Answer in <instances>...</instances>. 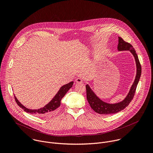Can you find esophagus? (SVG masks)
<instances>
[{
  "instance_id": "1",
  "label": "esophagus",
  "mask_w": 153,
  "mask_h": 153,
  "mask_svg": "<svg viewBox=\"0 0 153 153\" xmlns=\"http://www.w3.org/2000/svg\"><path fill=\"white\" fill-rule=\"evenodd\" d=\"M76 83H82L83 82V80L80 77H77L76 79Z\"/></svg>"
}]
</instances>
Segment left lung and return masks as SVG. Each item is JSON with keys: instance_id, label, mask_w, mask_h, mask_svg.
<instances>
[{"instance_id": "left-lung-1", "label": "left lung", "mask_w": 153, "mask_h": 153, "mask_svg": "<svg viewBox=\"0 0 153 153\" xmlns=\"http://www.w3.org/2000/svg\"><path fill=\"white\" fill-rule=\"evenodd\" d=\"M119 42L117 45V50L119 51H129L133 54L134 57L136 65V75L134 81L133 85L131 86L129 91L127 94L125 99L117 103H110L101 100L94 92V91L90 88L88 84H86V99L88 100L90 106L96 112L100 114H112L117 113L125 108L133 99L137 84L139 83L142 68L141 65L139 60L138 56L136 53L134 48L129 43L125 42L120 37H119Z\"/></svg>"}]
</instances>
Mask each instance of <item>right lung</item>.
Masks as SVG:
<instances>
[{
    "label": "right lung",
    "instance_id": "1",
    "mask_svg": "<svg viewBox=\"0 0 153 153\" xmlns=\"http://www.w3.org/2000/svg\"><path fill=\"white\" fill-rule=\"evenodd\" d=\"M74 82L72 81L67 84H65L60 87V88L54 96V97L52 99V100L46 105H45L43 108H40L37 110H31L26 108L16 98L14 95V98L17 105L23 109V110L27 112L33 114H36L37 116H40L42 117H49L56 113L58 108L60 105V102L62 99L66 94L68 91L73 86Z\"/></svg>",
    "mask_w": 153,
    "mask_h": 153
}]
</instances>
